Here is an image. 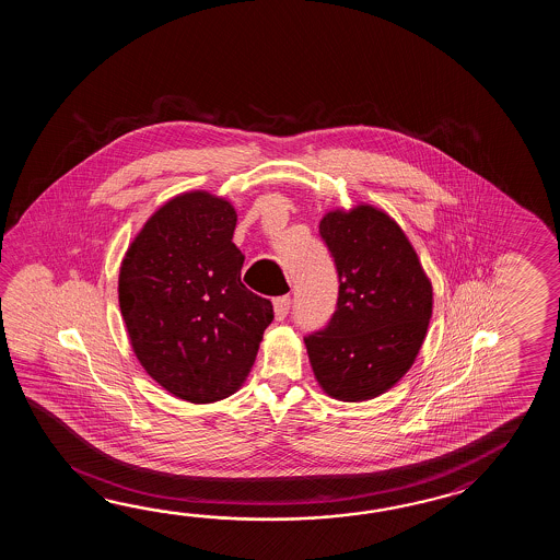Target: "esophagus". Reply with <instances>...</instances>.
<instances>
[{"mask_svg": "<svg viewBox=\"0 0 560 560\" xmlns=\"http://www.w3.org/2000/svg\"><path fill=\"white\" fill-rule=\"evenodd\" d=\"M292 306V298L290 296H278L275 300V314L278 320H284Z\"/></svg>", "mask_w": 560, "mask_h": 560, "instance_id": "34e87169", "label": "esophagus"}]
</instances>
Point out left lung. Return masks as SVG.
I'll use <instances>...</instances> for the list:
<instances>
[{"instance_id":"8db88e82","label":"left lung","mask_w":560,"mask_h":560,"mask_svg":"<svg viewBox=\"0 0 560 560\" xmlns=\"http://www.w3.org/2000/svg\"><path fill=\"white\" fill-rule=\"evenodd\" d=\"M320 236L338 272L328 324L304 336L316 381L332 398L369 400L412 366L432 314V285L390 215L372 206L330 212Z\"/></svg>"}]
</instances>
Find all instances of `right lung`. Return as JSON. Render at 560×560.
<instances>
[{
	"mask_svg": "<svg viewBox=\"0 0 560 560\" xmlns=\"http://www.w3.org/2000/svg\"><path fill=\"white\" fill-rule=\"evenodd\" d=\"M232 203L190 191L164 203L119 270L131 348L167 393L206 405L238 390L275 320L268 298L240 280Z\"/></svg>",
	"mask_w": 560,
	"mask_h": 560,
	"instance_id": "1",
	"label": "right lung"
}]
</instances>
